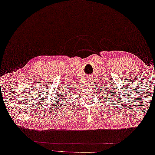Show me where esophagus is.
<instances>
[{"label":"esophagus","instance_id":"34e87169","mask_svg":"<svg viewBox=\"0 0 155 155\" xmlns=\"http://www.w3.org/2000/svg\"><path fill=\"white\" fill-rule=\"evenodd\" d=\"M92 82H93V81H92V80H88V81H87V84H92Z\"/></svg>","mask_w":155,"mask_h":155}]
</instances>
